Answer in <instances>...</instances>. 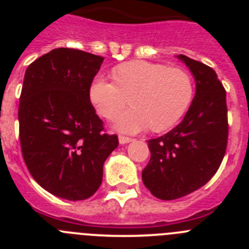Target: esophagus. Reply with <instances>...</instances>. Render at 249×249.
Listing matches in <instances>:
<instances>
[{
	"instance_id": "obj_1",
	"label": "esophagus",
	"mask_w": 249,
	"mask_h": 249,
	"mask_svg": "<svg viewBox=\"0 0 249 249\" xmlns=\"http://www.w3.org/2000/svg\"><path fill=\"white\" fill-rule=\"evenodd\" d=\"M118 141H120L121 144H126V143H129V142H132L133 140L129 137H124V136H120V137H118Z\"/></svg>"
}]
</instances>
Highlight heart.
<instances>
[{"label": "heart", "mask_w": 249, "mask_h": 249, "mask_svg": "<svg viewBox=\"0 0 249 249\" xmlns=\"http://www.w3.org/2000/svg\"><path fill=\"white\" fill-rule=\"evenodd\" d=\"M113 76L116 83L96 77L89 100L100 116L113 118L129 97L132 108L114 121V128L123 133H137L149 126L155 132L164 131L181 120L192 101V80L179 68L131 61L118 66Z\"/></svg>", "instance_id": "heart-1"}]
</instances>
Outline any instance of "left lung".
Here are the masks:
<instances>
[{"instance_id":"obj_1","label":"left lung","mask_w":249,"mask_h":249,"mask_svg":"<svg viewBox=\"0 0 249 249\" xmlns=\"http://www.w3.org/2000/svg\"><path fill=\"white\" fill-rule=\"evenodd\" d=\"M196 82V93L182 122L148 141L151 160L142 181L155 197L181 198L210 181L226 153L228 138L226 91L212 68L178 54Z\"/></svg>"}]
</instances>
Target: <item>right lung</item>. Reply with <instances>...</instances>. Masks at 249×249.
<instances>
[{
    "label": "right lung",
    "mask_w": 249,
    "mask_h": 249,
    "mask_svg": "<svg viewBox=\"0 0 249 249\" xmlns=\"http://www.w3.org/2000/svg\"><path fill=\"white\" fill-rule=\"evenodd\" d=\"M103 57L56 48L26 70L18 107L19 141L28 171L47 192L68 201L89 198L103 163L118 146L103 133L89 87Z\"/></svg>",
    "instance_id": "obj_1"
}]
</instances>
